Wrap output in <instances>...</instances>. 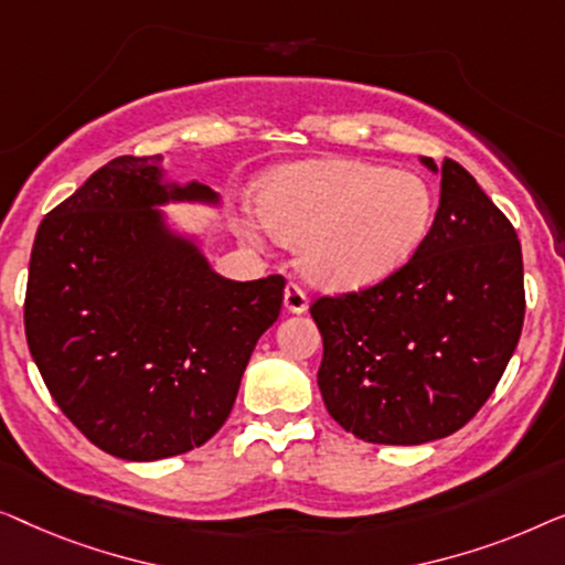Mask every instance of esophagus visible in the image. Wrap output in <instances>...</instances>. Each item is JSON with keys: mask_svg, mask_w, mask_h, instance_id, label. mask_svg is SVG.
Wrapping results in <instances>:
<instances>
[{"mask_svg": "<svg viewBox=\"0 0 565 565\" xmlns=\"http://www.w3.org/2000/svg\"><path fill=\"white\" fill-rule=\"evenodd\" d=\"M284 307L294 315H301L307 309V291L301 289L299 284L289 281V284H286V289H284Z\"/></svg>", "mask_w": 565, "mask_h": 565, "instance_id": "1", "label": "esophagus"}]
</instances>
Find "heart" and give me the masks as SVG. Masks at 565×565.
Instances as JSON below:
<instances>
[{
	"instance_id": "b5f03b06",
	"label": "heart",
	"mask_w": 565,
	"mask_h": 565,
	"mask_svg": "<svg viewBox=\"0 0 565 565\" xmlns=\"http://www.w3.org/2000/svg\"><path fill=\"white\" fill-rule=\"evenodd\" d=\"M256 204L276 241L299 243L301 274L328 289L373 284L407 264L435 212L423 177L348 158L281 166L260 181Z\"/></svg>"
}]
</instances>
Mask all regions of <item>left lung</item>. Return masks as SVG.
<instances>
[{
    "label": "left lung",
    "mask_w": 565,
    "mask_h": 565,
    "mask_svg": "<svg viewBox=\"0 0 565 565\" xmlns=\"http://www.w3.org/2000/svg\"><path fill=\"white\" fill-rule=\"evenodd\" d=\"M309 312L324 348L317 384L340 427L379 445L448 438L483 407L518 348V233L445 158L438 214L407 264L365 289L317 297Z\"/></svg>",
    "instance_id": "1"
}]
</instances>
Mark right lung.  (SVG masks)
Here are the masks:
<instances>
[{"instance_id":"1","label":"right lung","mask_w":565,"mask_h":565,"mask_svg":"<svg viewBox=\"0 0 565 565\" xmlns=\"http://www.w3.org/2000/svg\"><path fill=\"white\" fill-rule=\"evenodd\" d=\"M161 156H120L38 227L25 335L47 392L86 440L125 460L194 450L225 425L286 279H222L153 206L214 202L161 184Z\"/></svg>"}]
</instances>
